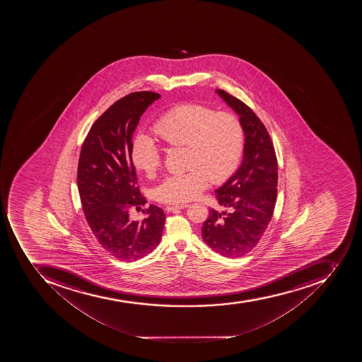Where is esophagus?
I'll return each instance as SVG.
<instances>
[{"label":"esophagus","mask_w":362,"mask_h":362,"mask_svg":"<svg viewBox=\"0 0 362 362\" xmlns=\"http://www.w3.org/2000/svg\"><path fill=\"white\" fill-rule=\"evenodd\" d=\"M188 207V205H170L166 206L165 211H177V209H185V208Z\"/></svg>","instance_id":"obj_1"}]
</instances>
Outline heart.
<instances>
[{
	"instance_id": "obj_1",
	"label": "heart",
	"mask_w": 362,
	"mask_h": 362,
	"mask_svg": "<svg viewBox=\"0 0 362 362\" xmlns=\"http://www.w3.org/2000/svg\"><path fill=\"white\" fill-rule=\"evenodd\" d=\"M153 134L168 148L185 147L188 171L168 175L155 189L160 202L182 204L205 189L207 180L218 183L228 179L239 164L245 144V130L239 117L228 112H215L202 104H180L163 113L153 126ZM134 168L154 177L162 166V155L145 134L132 146Z\"/></svg>"
}]
</instances>
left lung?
I'll list each match as a JSON object with an SVG mask.
<instances>
[{"instance_id":"8db88e82","label":"left lung","mask_w":362,"mask_h":362,"mask_svg":"<svg viewBox=\"0 0 362 362\" xmlns=\"http://www.w3.org/2000/svg\"><path fill=\"white\" fill-rule=\"evenodd\" d=\"M240 115L245 130L243 164L219 187L215 198L226 211L209 209L202 228V240L224 257L235 258L258 245L273 217L277 198V158L264 123L243 100L216 89Z\"/></svg>"}]
</instances>
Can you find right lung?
I'll return each mask as SVG.
<instances>
[{
	"label": "right lung",
	"mask_w": 362,
	"mask_h": 362,
	"mask_svg": "<svg viewBox=\"0 0 362 362\" xmlns=\"http://www.w3.org/2000/svg\"><path fill=\"white\" fill-rule=\"evenodd\" d=\"M160 95L136 91L117 100L91 126L78 162L77 182L89 228L103 248L123 262L151 254L162 238L165 214L151 205L141 222L130 218L147 200L132 160V134L140 117Z\"/></svg>",
	"instance_id": "add662e5"
}]
</instances>
